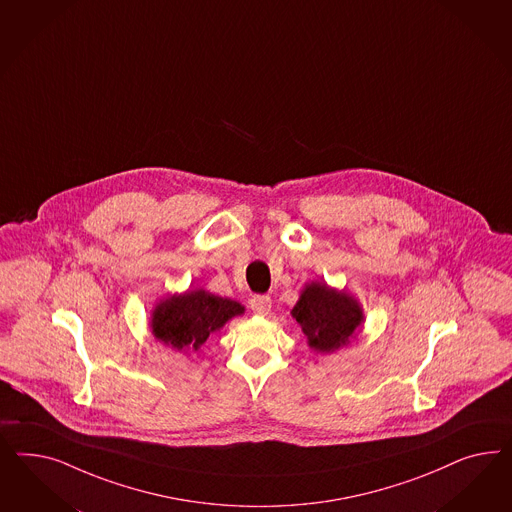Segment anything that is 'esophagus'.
Returning a JSON list of instances; mask_svg holds the SVG:
<instances>
[{"mask_svg":"<svg viewBox=\"0 0 512 512\" xmlns=\"http://www.w3.org/2000/svg\"><path fill=\"white\" fill-rule=\"evenodd\" d=\"M249 308L255 311L257 315H268V311L272 308V300H270V296L266 295L251 296Z\"/></svg>","mask_w":512,"mask_h":512,"instance_id":"1","label":"esophagus"}]
</instances>
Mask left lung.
Returning a JSON list of instances; mask_svg holds the SVG:
<instances>
[{
	"mask_svg": "<svg viewBox=\"0 0 512 512\" xmlns=\"http://www.w3.org/2000/svg\"><path fill=\"white\" fill-rule=\"evenodd\" d=\"M291 315L317 353L338 351L355 338L364 323V313L357 300L345 291L328 287L325 281L308 283Z\"/></svg>",
	"mask_w": 512,
	"mask_h": 512,
	"instance_id": "obj_1",
	"label": "left lung"
}]
</instances>
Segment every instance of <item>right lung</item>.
<instances>
[{"label": "right lung", "instance_id": "obj_1", "mask_svg": "<svg viewBox=\"0 0 512 512\" xmlns=\"http://www.w3.org/2000/svg\"><path fill=\"white\" fill-rule=\"evenodd\" d=\"M242 313L244 306L236 300L197 289L155 304L150 326L157 340L186 353L199 351L212 332Z\"/></svg>", "mask_w": 512, "mask_h": 512}]
</instances>
